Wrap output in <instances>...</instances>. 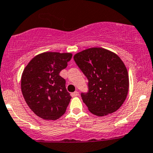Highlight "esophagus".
I'll return each mask as SVG.
<instances>
[{
  "mask_svg": "<svg viewBox=\"0 0 153 153\" xmlns=\"http://www.w3.org/2000/svg\"><path fill=\"white\" fill-rule=\"evenodd\" d=\"M78 95H79V92H78V91H75V92H72V93H71V96H72V97L78 96Z\"/></svg>",
  "mask_w": 153,
  "mask_h": 153,
  "instance_id": "1",
  "label": "esophagus"
}]
</instances>
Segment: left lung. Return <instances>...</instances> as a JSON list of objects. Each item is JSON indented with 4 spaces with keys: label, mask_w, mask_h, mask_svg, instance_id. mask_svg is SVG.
<instances>
[{
    "label": "left lung",
    "mask_w": 153,
    "mask_h": 153,
    "mask_svg": "<svg viewBox=\"0 0 153 153\" xmlns=\"http://www.w3.org/2000/svg\"><path fill=\"white\" fill-rule=\"evenodd\" d=\"M74 60L89 81V91L81 93V98L89 112L104 116L118 110L129 90V75L122 60L101 47L78 52Z\"/></svg>",
    "instance_id": "8db88e82"
}]
</instances>
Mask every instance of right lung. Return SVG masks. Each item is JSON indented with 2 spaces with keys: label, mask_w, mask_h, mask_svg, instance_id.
Returning a JSON list of instances; mask_svg holds the SVG:
<instances>
[{
  "label": "right lung",
  "mask_w": 153,
  "mask_h": 153,
  "mask_svg": "<svg viewBox=\"0 0 153 153\" xmlns=\"http://www.w3.org/2000/svg\"><path fill=\"white\" fill-rule=\"evenodd\" d=\"M72 53L47 52L34 57L21 76L23 96L31 110L45 120L58 119L66 112L72 97L60 76Z\"/></svg>",
  "instance_id": "1"
}]
</instances>
